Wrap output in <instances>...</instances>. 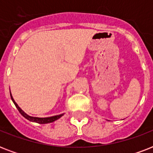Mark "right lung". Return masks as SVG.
I'll list each match as a JSON object with an SVG mask.
<instances>
[{"instance_id": "obj_1", "label": "right lung", "mask_w": 153, "mask_h": 153, "mask_svg": "<svg viewBox=\"0 0 153 153\" xmlns=\"http://www.w3.org/2000/svg\"><path fill=\"white\" fill-rule=\"evenodd\" d=\"M10 95H11V98H12V100H13V103L15 104L16 107L17 108V109L20 113V114H21L23 117H25V118L27 119V120L30 121H33V122H36V123H39V124L51 123V122H53V121H56V120H58L59 118H60V117H61L63 115V114H59V115H56V116L49 117H31V116H29V115H27V114H25V112L23 111L22 109H20V107L18 106V105L16 103V102L13 98V96H12V94H10Z\"/></svg>"}]
</instances>
